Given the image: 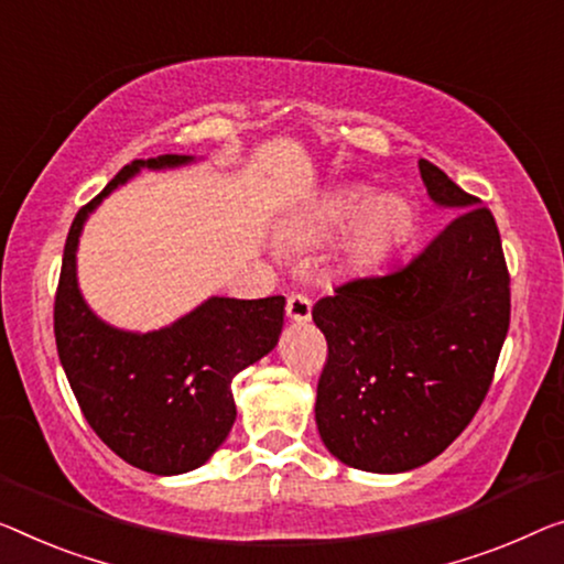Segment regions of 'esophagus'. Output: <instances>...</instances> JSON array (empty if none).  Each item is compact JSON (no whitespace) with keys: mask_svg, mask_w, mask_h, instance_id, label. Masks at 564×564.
Segmentation results:
<instances>
[{"mask_svg":"<svg viewBox=\"0 0 564 564\" xmlns=\"http://www.w3.org/2000/svg\"><path fill=\"white\" fill-rule=\"evenodd\" d=\"M285 316L296 324H306L311 318V301L306 296H301V293H293V296L285 301Z\"/></svg>","mask_w":564,"mask_h":564,"instance_id":"34e87169","label":"esophagus"}]
</instances>
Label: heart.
<instances>
[{"instance_id":"obj_1","label":"heart","mask_w":564,"mask_h":564,"mask_svg":"<svg viewBox=\"0 0 564 564\" xmlns=\"http://www.w3.org/2000/svg\"><path fill=\"white\" fill-rule=\"evenodd\" d=\"M362 189H336L324 195L306 213L293 217L281 230L291 248H308L332 238L343 225L339 260L349 268H365L380 260L413 228V207L398 195H380L365 202Z\"/></svg>"}]
</instances>
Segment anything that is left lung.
Instances as JSON below:
<instances>
[{"mask_svg": "<svg viewBox=\"0 0 564 564\" xmlns=\"http://www.w3.org/2000/svg\"><path fill=\"white\" fill-rule=\"evenodd\" d=\"M427 195L456 217L415 258L336 285L311 316L326 336L316 425L341 464L400 474L466 431L491 388L511 293L491 209L420 159Z\"/></svg>", "mask_w": 564, "mask_h": 564, "instance_id": "1", "label": "left lung"}]
</instances>
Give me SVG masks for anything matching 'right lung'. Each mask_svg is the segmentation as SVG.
<instances>
[{
  "mask_svg": "<svg viewBox=\"0 0 564 564\" xmlns=\"http://www.w3.org/2000/svg\"><path fill=\"white\" fill-rule=\"evenodd\" d=\"M192 156L137 159L78 209L55 293V341L70 390L96 435L126 464L156 476L199 468L235 423L232 377L265 357L283 329V296H213L159 332L113 329L88 308L75 250L88 215L141 166L170 170Z\"/></svg>",
  "mask_w": 564,
  "mask_h": 564,
  "instance_id": "1",
  "label": "right lung"
}]
</instances>
